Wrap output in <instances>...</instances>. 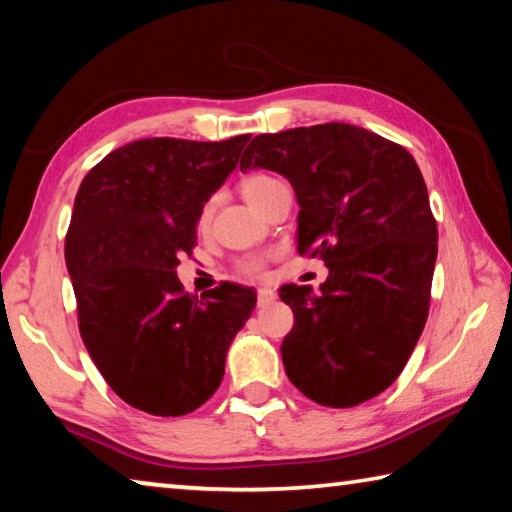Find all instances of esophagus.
I'll list each match as a JSON object with an SVG mask.
<instances>
[{"mask_svg":"<svg viewBox=\"0 0 512 512\" xmlns=\"http://www.w3.org/2000/svg\"><path fill=\"white\" fill-rule=\"evenodd\" d=\"M275 300V291L273 289H259L257 291V305L264 307V305H271Z\"/></svg>","mask_w":512,"mask_h":512,"instance_id":"obj_1","label":"esophagus"}]
</instances>
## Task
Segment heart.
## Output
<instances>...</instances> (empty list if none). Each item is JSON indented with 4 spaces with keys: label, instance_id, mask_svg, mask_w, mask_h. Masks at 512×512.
Listing matches in <instances>:
<instances>
[{
    "label": "heart",
    "instance_id": "1",
    "mask_svg": "<svg viewBox=\"0 0 512 512\" xmlns=\"http://www.w3.org/2000/svg\"><path fill=\"white\" fill-rule=\"evenodd\" d=\"M277 185H280V180H275L273 176H266V173H248L246 178H241L239 189L250 205L259 207ZM210 216H212V203H205L201 216H198V228H205V225L210 223ZM237 268L239 273L246 277H262L266 273V257H259V255L244 257L237 264Z\"/></svg>",
    "mask_w": 512,
    "mask_h": 512
}]
</instances>
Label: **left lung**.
Wrapping results in <instances>:
<instances>
[{
	"instance_id": "1",
	"label": "left lung",
	"mask_w": 512,
	"mask_h": 512,
	"mask_svg": "<svg viewBox=\"0 0 512 512\" xmlns=\"http://www.w3.org/2000/svg\"><path fill=\"white\" fill-rule=\"evenodd\" d=\"M282 173L296 192L298 253L329 268L316 293L284 284L282 361L302 395L348 409L400 377L429 314L438 228L413 155L329 121L257 135L239 169Z\"/></svg>"
}]
</instances>
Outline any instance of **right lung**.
Masks as SVG:
<instances>
[{
    "label": "right lung",
    "mask_w": 512,
    "mask_h": 512,
    "mask_svg": "<svg viewBox=\"0 0 512 512\" xmlns=\"http://www.w3.org/2000/svg\"><path fill=\"white\" fill-rule=\"evenodd\" d=\"M248 140H137L92 167L76 194L65 262L81 339L112 391L144 413L176 418L210 400L255 309L253 289L221 282L198 298L176 275Z\"/></svg>",
    "instance_id": "1"
}]
</instances>
